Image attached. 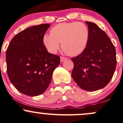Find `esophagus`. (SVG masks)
<instances>
[{
	"label": "esophagus",
	"mask_w": 123,
	"mask_h": 123,
	"mask_svg": "<svg viewBox=\"0 0 123 123\" xmlns=\"http://www.w3.org/2000/svg\"><path fill=\"white\" fill-rule=\"evenodd\" d=\"M67 58L66 57H60V62L62 63V62H63L64 61V60H66Z\"/></svg>",
	"instance_id": "1"
}]
</instances>
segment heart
Listing matches in <instances>:
<instances>
[{
	"label": "heart",
	"instance_id": "b5f03b06",
	"mask_svg": "<svg viewBox=\"0 0 123 123\" xmlns=\"http://www.w3.org/2000/svg\"><path fill=\"white\" fill-rule=\"evenodd\" d=\"M90 31L86 25L73 22L56 25L50 30V34L43 36V44L48 52L52 54L62 47L65 53L77 56L85 51L89 44Z\"/></svg>",
	"mask_w": 123,
	"mask_h": 123
}]
</instances>
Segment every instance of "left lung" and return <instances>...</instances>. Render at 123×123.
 Wrapping results in <instances>:
<instances>
[{
  "mask_svg": "<svg viewBox=\"0 0 123 123\" xmlns=\"http://www.w3.org/2000/svg\"><path fill=\"white\" fill-rule=\"evenodd\" d=\"M90 31L87 47L81 54L71 59L72 77L81 89L96 91L106 86L116 67V49L104 31L96 24L86 21Z\"/></svg>",
  "mask_w": 123,
  "mask_h": 123,
  "instance_id": "obj_1",
  "label": "left lung"
}]
</instances>
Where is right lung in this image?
<instances>
[{
	"label": "right lung",
	"instance_id": "add662e5",
	"mask_svg": "<svg viewBox=\"0 0 123 123\" xmlns=\"http://www.w3.org/2000/svg\"><path fill=\"white\" fill-rule=\"evenodd\" d=\"M49 24L28 27L13 37L6 53L7 72L10 82L21 93L37 96L47 90L60 57L49 53L43 36Z\"/></svg>",
	"mask_w": 123,
	"mask_h": 123
}]
</instances>
